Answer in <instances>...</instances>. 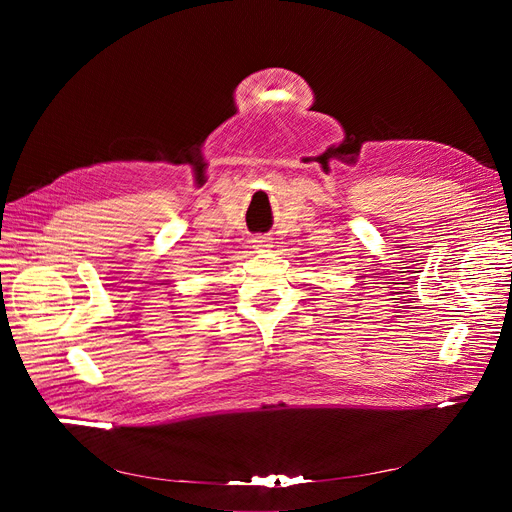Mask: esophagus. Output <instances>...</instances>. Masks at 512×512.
Here are the masks:
<instances>
[{"instance_id":"34e87169","label":"esophagus","mask_w":512,"mask_h":512,"mask_svg":"<svg viewBox=\"0 0 512 512\" xmlns=\"http://www.w3.org/2000/svg\"><path fill=\"white\" fill-rule=\"evenodd\" d=\"M272 236H255L253 238V247L255 249H270L272 247Z\"/></svg>"}]
</instances>
